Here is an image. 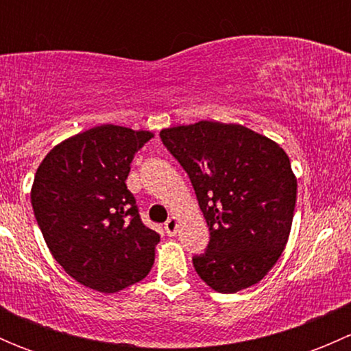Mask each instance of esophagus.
Here are the masks:
<instances>
[{
	"label": "esophagus",
	"mask_w": 351,
	"mask_h": 351,
	"mask_svg": "<svg viewBox=\"0 0 351 351\" xmlns=\"http://www.w3.org/2000/svg\"><path fill=\"white\" fill-rule=\"evenodd\" d=\"M178 226H180L178 217L168 219V221H166V224H165L166 234H168V236H175L176 232H178Z\"/></svg>",
	"instance_id": "1"
}]
</instances>
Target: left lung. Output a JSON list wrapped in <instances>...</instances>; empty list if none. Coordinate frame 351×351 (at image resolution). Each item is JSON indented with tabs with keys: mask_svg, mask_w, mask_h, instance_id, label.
I'll return each instance as SVG.
<instances>
[{
	"mask_svg": "<svg viewBox=\"0 0 351 351\" xmlns=\"http://www.w3.org/2000/svg\"><path fill=\"white\" fill-rule=\"evenodd\" d=\"M159 136L189 173L210 231L207 251L193 258L198 277L221 293L258 284L292 228L297 178L289 156L239 123L200 120Z\"/></svg>",
	"mask_w": 351,
	"mask_h": 351,
	"instance_id": "8db88e82",
	"label": "left lung"
}]
</instances>
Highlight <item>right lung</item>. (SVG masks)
Wrapping results in <instances>:
<instances>
[{"label":"right lung","mask_w":351,"mask_h":351,"mask_svg":"<svg viewBox=\"0 0 351 351\" xmlns=\"http://www.w3.org/2000/svg\"><path fill=\"white\" fill-rule=\"evenodd\" d=\"M149 130L93 127L52 147L32 185V207L49 251L64 271L115 293L147 277L159 234L143 224L125 180Z\"/></svg>","instance_id":"1"}]
</instances>
